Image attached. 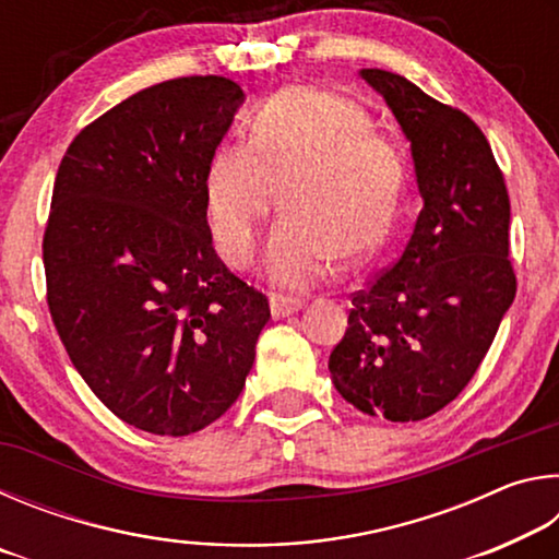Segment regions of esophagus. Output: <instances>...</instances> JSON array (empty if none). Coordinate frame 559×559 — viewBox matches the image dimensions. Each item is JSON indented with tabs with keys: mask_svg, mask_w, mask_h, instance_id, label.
Wrapping results in <instances>:
<instances>
[{
	"mask_svg": "<svg viewBox=\"0 0 559 559\" xmlns=\"http://www.w3.org/2000/svg\"><path fill=\"white\" fill-rule=\"evenodd\" d=\"M271 316L273 318H286L293 316L296 310H300L302 300L300 298H293V296H278V293H271Z\"/></svg>",
	"mask_w": 559,
	"mask_h": 559,
	"instance_id": "1",
	"label": "esophagus"
}]
</instances>
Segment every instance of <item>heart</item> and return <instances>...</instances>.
Listing matches in <instances>:
<instances>
[{
	"label": "heart",
	"instance_id": "b5f03b06",
	"mask_svg": "<svg viewBox=\"0 0 559 559\" xmlns=\"http://www.w3.org/2000/svg\"><path fill=\"white\" fill-rule=\"evenodd\" d=\"M273 189L283 216L266 273L283 288H308L333 261L355 266L380 249L402 200L404 157L355 100L286 88L253 116L249 143L222 145L206 167V222L229 266L257 259Z\"/></svg>",
	"mask_w": 559,
	"mask_h": 559
}]
</instances>
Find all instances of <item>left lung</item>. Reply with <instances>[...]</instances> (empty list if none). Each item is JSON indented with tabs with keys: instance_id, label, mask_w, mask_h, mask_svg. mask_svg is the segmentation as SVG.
Masks as SVG:
<instances>
[{
	"instance_id": "left-lung-1",
	"label": "left lung",
	"mask_w": 559,
	"mask_h": 559,
	"mask_svg": "<svg viewBox=\"0 0 559 559\" xmlns=\"http://www.w3.org/2000/svg\"><path fill=\"white\" fill-rule=\"evenodd\" d=\"M412 143L424 206L402 257L355 290L330 353L337 392L370 416L421 421L456 400L515 298L510 200L488 140L466 112L404 75L365 69Z\"/></svg>"
}]
</instances>
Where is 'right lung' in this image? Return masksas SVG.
<instances>
[{
  "instance_id": "add662e5",
  "label": "right lung",
  "mask_w": 559,
  "mask_h": 559,
  "mask_svg": "<svg viewBox=\"0 0 559 559\" xmlns=\"http://www.w3.org/2000/svg\"><path fill=\"white\" fill-rule=\"evenodd\" d=\"M243 91L182 75L66 150L44 231L46 302L79 374L130 427L187 437L239 400L269 298L224 266L204 177Z\"/></svg>"
}]
</instances>
